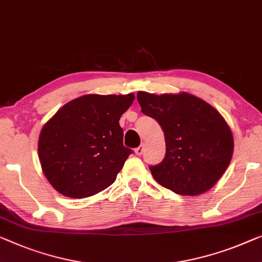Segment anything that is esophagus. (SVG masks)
Here are the masks:
<instances>
[{
    "mask_svg": "<svg viewBox=\"0 0 262 262\" xmlns=\"http://www.w3.org/2000/svg\"><path fill=\"white\" fill-rule=\"evenodd\" d=\"M143 150H144V144L142 143L141 146H139L138 148H136V149H135L134 151H135V154H136V155L140 156V155H142V154H143Z\"/></svg>",
    "mask_w": 262,
    "mask_h": 262,
    "instance_id": "obj_1",
    "label": "esophagus"
}]
</instances>
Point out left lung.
Here are the masks:
<instances>
[{
    "instance_id": "left-lung-1",
    "label": "left lung",
    "mask_w": 262,
    "mask_h": 262,
    "mask_svg": "<svg viewBox=\"0 0 262 262\" xmlns=\"http://www.w3.org/2000/svg\"><path fill=\"white\" fill-rule=\"evenodd\" d=\"M144 115L158 121L166 140V156L150 166L160 185L181 195L209 190L231 163L234 140L226 120L215 108L188 93L139 92Z\"/></svg>"
}]
</instances>
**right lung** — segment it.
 <instances>
[{
	"mask_svg": "<svg viewBox=\"0 0 262 262\" xmlns=\"http://www.w3.org/2000/svg\"><path fill=\"white\" fill-rule=\"evenodd\" d=\"M134 94H88L69 101L42 127L38 159L42 170L58 193L73 199L102 192L133 151L123 146L121 115Z\"/></svg>",
	"mask_w": 262,
	"mask_h": 262,
	"instance_id": "obj_1",
	"label": "right lung"
}]
</instances>
